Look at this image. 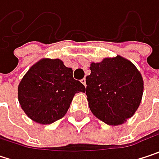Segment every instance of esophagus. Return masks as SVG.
Listing matches in <instances>:
<instances>
[{"instance_id":"34e87169","label":"esophagus","mask_w":159,"mask_h":159,"mask_svg":"<svg viewBox=\"0 0 159 159\" xmlns=\"http://www.w3.org/2000/svg\"><path fill=\"white\" fill-rule=\"evenodd\" d=\"M81 82H82V84H83L84 86H86V84H85V79H84V78H83V79L81 80Z\"/></svg>"}]
</instances>
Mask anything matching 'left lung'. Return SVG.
<instances>
[{
  "mask_svg": "<svg viewBox=\"0 0 159 159\" xmlns=\"http://www.w3.org/2000/svg\"><path fill=\"white\" fill-rule=\"evenodd\" d=\"M86 96L92 113L109 125H120L134 116L143 97V80L136 66L117 55L90 63Z\"/></svg>",
  "mask_w": 159,
  "mask_h": 159,
  "instance_id": "obj_1",
  "label": "left lung"
}]
</instances>
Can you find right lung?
<instances>
[{"label":"right lung","instance_id":"obj_1","mask_svg":"<svg viewBox=\"0 0 159 159\" xmlns=\"http://www.w3.org/2000/svg\"><path fill=\"white\" fill-rule=\"evenodd\" d=\"M84 85L74 79L73 69L60 59L43 58L33 64L18 84V101L35 122L50 124L66 114L76 93Z\"/></svg>","mask_w":159,"mask_h":159}]
</instances>
